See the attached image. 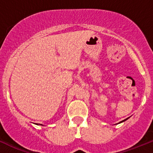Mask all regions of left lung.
I'll return each instance as SVG.
<instances>
[{
  "instance_id": "8db88e82",
  "label": "left lung",
  "mask_w": 153,
  "mask_h": 153,
  "mask_svg": "<svg viewBox=\"0 0 153 153\" xmlns=\"http://www.w3.org/2000/svg\"><path fill=\"white\" fill-rule=\"evenodd\" d=\"M127 119H128V118H127ZM127 119H124V120H123V121H122V122H119V123H122V122H124V121H126V120H127Z\"/></svg>"
}]
</instances>
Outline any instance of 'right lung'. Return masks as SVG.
I'll use <instances>...</instances> for the list:
<instances>
[{
	"label": "right lung",
	"mask_w": 153,
	"mask_h": 153,
	"mask_svg": "<svg viewBox=\"0 0 153 153\" xmlns=\"http://www.w3.org/2000/svg\"><path fill=\"white\" fill-rule=\"evenodd\" d=\"M40 125H42V124H40Z\"/></svg>",
	"instance_id": "obj_1"
}]
</instances>
